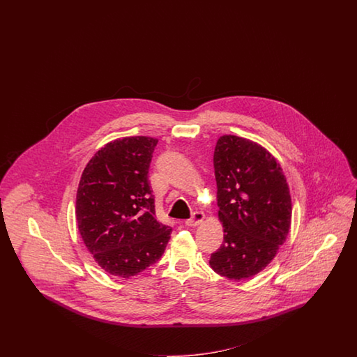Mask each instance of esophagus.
I'll list each match as a JSON object with an SVG mask.
<instances>
[{"label":"esophagus","instance_id":"34e87169","mask_svg":"<svg viewBox=\"0 0 357 357\" xmlns=\"http://www.w3.org/2000/svg\"><path fill=\"white\" fill-rule=\"evenodd\" d=\"M204 213L203 212H199V211H196L192 213V216L190 217L188 220H185L184 221V224L187 225V227H196V225H199L203 220H204Z\"/></svg>","mask_w":357,"mask_h":357}]
</instances>
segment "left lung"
Masks as SVG:
<instances>
[{
	"instance_id": "1",
	"label": "left lung",
	"mask_w": 357,
	"mask_h": 357,
	"mask_svg": "<svg viewBox=\"0 0 357 357\" xmlns=\"http://www.w3.org/2000/svg\"><path fill=\"white\" fill-rule=\"evenodd\" d=\"M213 166L225 234L209 264L230 280L248 279L267 267L288 236L292 217L288 183L268 151L238 136L218 139Z\"/></svg>"
}]
</instances>
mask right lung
Segmentation results:
<instances>
[{
  "label": "right lung",
  "mask_w": 357,
  "mask_h": 357,
  "mask_svg": "<svg viewBox=\"0 0 357 357\" xmlns=\"http://www.w3.org/2000/svg\"><path fill=\"white\" fill-rule=\"evenodd\" d=\"M158 140L136 136L108 142L82 173L77 190L78 230L108 273L130 279L162 257L172 227L155 217L149 183Z\"/></svg>",
  "instance_id": "1"
}]
</instances>
